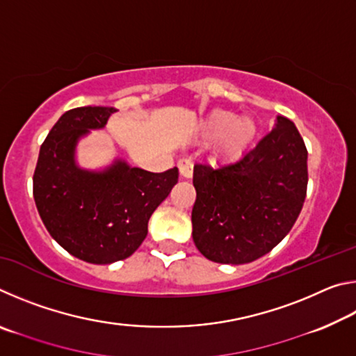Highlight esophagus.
Returning a JSON list of instances; mask_svg holds the SVG:
<instances>
[{"mask_svg": "<svg viewBox=\"0 0 356 356\" xmlns=\"http://www.w3.org/2000/svg\"><path fill=\"white\" fill-rule=\"evenodd\" d=\"M179 171L184 179H191L193 176V161L188 159H182L179 161Z\"/></svg>", "mask_w": 356, "mask_h": 356, "instance_id": "esophagus-1", "label": "esophagus"}]
</instances>
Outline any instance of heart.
<instances>
[{
  "mask_svg": "<svg viewBox=\"0 0 356 356\" xmlns=\"http://www.w3.org/2000/svg\"><path fill=\"white\" fill-rule=\"evenodd\" d=\"M257 135V124L250 116H237L227 110H213L202 124V136L220 140V152L226 159L242 155Z\"/></svg>",
  "mask_w": 356,
  "mask_h": 356,
  "instance_id": "b5f03b06",
  "label": "heart"
}]
</instances>
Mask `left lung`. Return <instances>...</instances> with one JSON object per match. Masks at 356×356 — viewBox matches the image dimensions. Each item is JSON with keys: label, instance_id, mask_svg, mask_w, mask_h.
<instances>
[{"label": "left lung", "instance_id": "8db88e82", "mask_svg": "<svg viewBox=\"0 0 356 356\" xmlns=\"http://www.w3.org/2000/svg\"><path fill=\"white\" fill-rule=\"evenodd\" d=\"M193 242L204 257L242 265L272 251L303 207L308 152L291 119L276 116L270 134L237 161L193 170Z\"/></svg>", "mask_w": 356, "mask_h": 356}]
</instances>
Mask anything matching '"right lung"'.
Returning a JSON list of instances; mask_svg holds the SVG:
<instances>
[{"mask_svg": "<svg viewBox=\"0 0 356 356\" xmlns=\"http://www.w3.org/2000/svg\"><path fill=\"white\" fill-rule=\"evenodd\" d=\"M110 106L65 111L40 146L34 201L47 231L72 256L106 265L130 257L147 236L155 209L177 184L179 170L149 172L116 156L89 170L76 147L91 130H102L116 113Z\"/></svg>", "mask_w": 356, "mask_h": 356, "instance_id": "right-lung-1", "label": "right lung"}]
</instances>
